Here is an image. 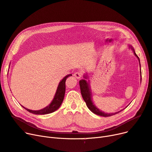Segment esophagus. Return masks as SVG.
<instances>
[{
  "label": "esophagus",
  "mask_w": 152,
  "mask_h": 152,
  "mask_svg": "<svg viewBox=\"0 0 152 152\" xmlns=\"http://www.w3.org/2000/svg\"><path fill=\"white\" fill-rule=\"evenodd\" d=\"M74 75L77 78H78V79H79V78H80L82 77V73L80 72H77L74 74Z\"/></svg>",
  "instance_id": "34e87169"
}]
</instances>
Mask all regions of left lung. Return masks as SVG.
Instances as JSON below:
<instances>
[{"label":"left lung","mask_w":152,"mask_h":152,"mask_svg":"<svg viewBox=\"0 0 152 152\" xmlns=\"http://www.w3.org/2000/svg\"><path fill=\"white\" fill-rule=\"evenodd\" d=\"M133 49V48H132ZM133 52H134V54L135 55V56H137V57L138 58V60L140 62V58L139 57L137 56V54L135 53L134 50L133 49ZM140 75H141V81H142V72H141V69H140ZM84 78H86L87 79V76H84ZM79 85H80V92H81V94L82 96L83 97V99L84 100V101L86 102V105L87 106V107L89 108V110L92 112L94 113L100 115V116H102V117H110L112 116V115H114L117 113H118L119 112H120L122 110H120L119 112H115V113H105L104 112H102L101 110H100L99 108H97L95 105L94 104V103L92 102V97H91V91H90V86H89V83L86 81V80H81L79 81Z\"/></svg>","instance_id":"8db88e82"}]
</instances>
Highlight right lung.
<instances>
[{
	"label": "right lung",
	"instance_id": "1",
	"mask_svg": "<svg viewBox=\"0 0 152 152\" xmlns=\"http://www.w3.org/2000/svg\"><path fill=\"white\" fill-rule=\"evenodd\" d=\"M72 75V74L66 75L63 79L60 82L55 96H54L52 102H51V104L49 105H48L47 107H45L43 109H41L40 110H29L28 108L23 107V106L22 107H23L28 112L32 113L34 114H36V115H45V114L55 112L60 107V106L61 105L62 103L64 100L65 92V81L66 80V78Z\"/></svg>",
	"mask_w": 152,
	"mask_h": 152
}]
</instances>
